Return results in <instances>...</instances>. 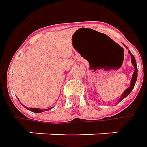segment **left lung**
<instances>
[{
    "mask_svg": "<svg viewBox=\"0 0 147 147\" xmlns=\"http://www.w3.org/2000/svg\"><path fill=\"white\" fill-rule=\"evenodd\" d=\"M129 52V51H128ZM129 54L131 55V58H132V63H133V66H134V68H135V70H134V73H133V78H132V80H131V84H130V87L129 88H127L125 91H124V92L123 93V95L121 96V97L119 99V101H121L122 100L123 98H125L126 96H127L128 94L130 93L131 92H132V90L134 88V86H135V83H136V81H137V77H138V68H137V64H136V60L134 59V57H133V55L132 54L129 52Z\"/></svg>",
    "mask_w": 147,
    "mask_h": 147,
    "instance_id": "1",
    "label": "left lung"
}]
</instances>
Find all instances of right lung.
Here are the masks:
<instances>
[{
	"label": "right lung",
	"instance_id": "obj_1",
	"mask_svg": "<svg viewBox=\"0 0 147 147\" xmlns=\"http://www.w3.org/2000/svg\"><path fill=\"white\" fill-rule=\"evenodd\" d=\"M28 109V108H27ZM51 108H50V109H47V110H41V109H37V108H32L30 109L31 111L32 112H34V113H41V112H43V111H46V110H51Z\"/></svg>",
	"mask_w": 147,
	"mask_h": 147
}]
</instances>
